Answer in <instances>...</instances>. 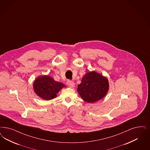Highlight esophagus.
I'll return each mask as SVG.
<instances>
[{"instance_id":"esophagus-1","label":"esophagus","mask_w":150,"mask_h":150,"mask_svg":"<svg viewBox=\"0 0 150 150\" xmlns=\"http://www.w3.org/2000/svg\"><path fill=\"white\" fill-rule=\"evenodd\" d=\"M67 86L70 88H74V86H75V83L71 80H68L67 83Z\"/></svg>"}]
</instances>
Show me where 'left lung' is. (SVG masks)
<instances>
[{"mask_svg": "<svg viewBox=\"0 0 150 150\" xmlns=\"http://www.w3.org/2000/svg\"><path fill=\"white\" fill-rule=\"evenodd\" d=\"M78 86V92L83 100L93 103L106 96L109 90V80L103 75L93 71L86 73Z\"/></svg>", "mask_w": 150, "mask_h": 150, "instance_id": "8db88e82", "label": "left lung"}]
</instances>
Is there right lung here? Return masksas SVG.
I'll list each match as a JSON object with an SVG mask.
<instances>
[{"label":"right lung","instance_id":"add662e5","mask_svg":"<svg viewBox=\"0 0 150 150\" xmlns=\"http://www.w3.org/2000/svg\"><path fill=\"white\" fill-rule=\"evenodd\" d=\"M65 85L56 81L48 75H41L36 78L33 83V89L36 95L45 100L55 98L57 93Z\"/></svg>","mask_w":150,"mask_h":150}]
</instances>
